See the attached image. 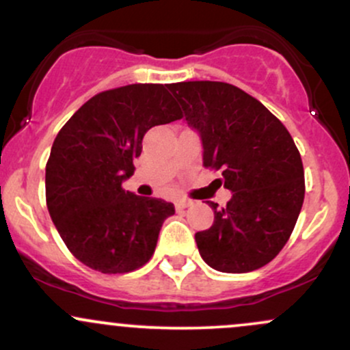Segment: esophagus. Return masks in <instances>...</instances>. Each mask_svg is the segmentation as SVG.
<instances>
[{
    "label": "esophagus",
    "mask_w": 350,
    "mask_h": 350,
    "mask_svg": "<svg viewBox=\"0 0 350 350\" xmlns=\"http://www.w3.org/2000/svg\"><path fill=\"white\" fill-rule=\"evenodd\" d=\"M189 206H192V200H189V199H179L178 202H176V207L178 208H186Z\"/></svg>",
    "instance_id": "esophagus-1"
}]
</instances>
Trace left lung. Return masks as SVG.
Listing matches in <instances>:
<instances>
[{"mask_svg":"<svg viewBox=\"0 0 350 350\" xmlns=\"http://www.w3.org/2000/svg\"><path fill=\"white\" fill-rule=\"evenodd\" d=\"M167 88L200 133L204 166L222 171L232 199L214 211L211 228L196 234L202 260L224 273L270 263L290 240L304 200V170L290 131L242 88L196 80Z\"/></svg>","mask_w":350,"mask_h":350,"instance_id":"left-lung-1","label":"left lung"}]
</instances>
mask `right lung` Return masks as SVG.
Wrapping results in <instances>:
<instances>
[{"instance_id":"obj_1","label":"right lung","mask_w":350,"mask_h":350,"mask_svg":"<svg viewBox=\"0 0 350 350\" xmlns=\"http://www.w3.org/2000/svg\"><path fill=\"white\" fill-rule=\"evenodd\" d=\"M163 83L100 92L60 128L46 164V204L72 255L107 275L150 262L174 204L139 198L122 183L135 172L143 136L183 118Z\"/></svg>"}]
</instances>
